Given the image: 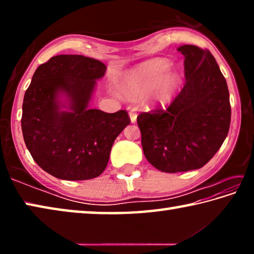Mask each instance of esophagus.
<instances>
[{
	"label": "esophagus",
	"instance_id": "1",
	"mask_svg": "<svg viewBox=\"0 0 254 254\" xmlns=\"http://www.w3.org/2000/svg\"><path fill=\"white\" fill-rule=\"evenodd\" d=\"M136 117H137V115H136L134 111H130V119H131L132 123H134L136 121Z\"/></svg>",
	"mask_w": 254,
	"mask_h": 254
}]
</instances>
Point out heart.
Listing matches in <instances>:
<instances>
[{"label":"heart","instance_id":"b5f03b06","mask_svg":"<svg viewBox=\"0 0 254 254\" xmlns=\"http://www.w3.org/2000/svg\"><path fill=\"white\" fill-rule=\"evenodd\" d=\"M171 67L168 60L156 59L145 63L139 69L126 77L122 92L127 97L140 98L156 88V98L159 102H168L179 87L182 78L177 72H167Z\"/></svg>","mask_w":254,"mask_h":254}]
</instances>
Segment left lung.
Listing matches in <instances>:
<instances>
[{"label": "left lung", "mask_w": 254, "mask_h": 254, "mask_svg": "<svg viewBox=\"0 0 254 254\" xmlns=\"http://www.w3.org/2000/svg\"><path fill=\"white\" fill-rule=\"evenodd\" d=\"M185 85L166 109L137 115L147 160L165 173L205 166L230 130L231 104L225 77L208 49L184 45Z\"/></svg>", "instance_id": "8db88e82"}]
</instances>
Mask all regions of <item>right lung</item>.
I'll list each match as a JSON object with an SVG mask.
<instances>
[{
  "label": "right lung",
  "mask_w": 254,
  "mask_h": 254,
  "mask_svg": "<svg viewBox=\"0 0 254 254\" xmlns=\"http://www.w3.org/2000/svg\"><path fill=\"white\" fill-rule=\"evenodd\" d=\"M106 66L81 55H59L37 68L24 94L21 127L25 145L40 168L65 180L98 177L117 136L130 124L126 110L88 109L96 79ZM70 97V111L57 97Z\"/></svg>",
  "instance_id": "1"
}]
</instances>
